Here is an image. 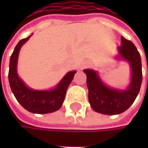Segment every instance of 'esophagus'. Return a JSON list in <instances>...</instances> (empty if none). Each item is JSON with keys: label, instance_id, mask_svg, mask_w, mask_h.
<instances>
[{"label": "esophagus", "instance_id": "esophagus-1", "mask_svg": "<svg viewBox=\"0 0 148 148\" xmlns=\"http://www.w3.org/2000/svg\"><path fill=\"white\" fill-rule=\"evenodd\" d=\"M89 64H90V63H86V64H85V66H88Z\"/></svg>", "mask_w": 148, "mask_h": 148}]
</instances>
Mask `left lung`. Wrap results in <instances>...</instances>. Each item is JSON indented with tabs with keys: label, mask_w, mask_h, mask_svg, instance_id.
Listing matches in <instances>:
<instances>
[{
	"label": "left lung",
	"mask_w": 148,
	"mask_h": 148,
	"mask_svg": "<svg viewBox=\"0 0 148 148\" xmlns=\"http://www.w3.org/2000/svg\"><path fill=\"white\" fill-rule=\"evenodd\" d=\"M122 45L117 48L118 61H125L131 69L130 83L126 89H118L107 86L101 79L99 72L84 69L86 74L88 100L91 107L104 115H117L128 110L135 100L142 82L141 60L136 47L130 40L121 38Z\"/></svg>",
	"instance_id": "obj_1"
}]
</instances>
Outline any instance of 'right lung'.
Here are the masks:
<instances>
[{
  "instance_id": "right-lung-1",
  "label": "right lung",
  "mask_w": 148,
  "mask_h": 148,
  "mask_svg": "<svg viewBox=\"0 0 148 148\" xmlns=\"http://www.w3.org/2000/svg\"><path fill=\"white\" fill-rule=\"evenodd\" d=\"M31 36L21 39L18 43L10 57L8 72L9 85L16 99L25 110L37 114L51 113L62 107L67 89L73 80L76 71L74 70L67 73L53 89L34 90L28 87L18 74L17 63L21 47L29 40Z\"/></svg>"
}]
</instances>
